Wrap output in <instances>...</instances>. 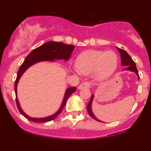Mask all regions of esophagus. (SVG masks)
Masks as SVG:
<instances>
[{"label": "esophagus", "mask_w": 151, "mask_h": 151, "mask_svg": "<svg viewBox=\"0 0 151 151\" xmlns=\"http://www.w3.org/2000/svg\"><path fill=\"white\" fill-rule=\"evenodd\" d=\"M91 85V82H82V84H80L79 86L78 87V88L82 89V88H90Z\"/></svg>", "instance_id": "1"}]
</instances>
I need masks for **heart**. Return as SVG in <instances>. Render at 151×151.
<instances>
[{"mask_svg": "<svg viewBox=\"0 0 151 151\" xmlns=\"http://www.w3.org/2000/svg\"><path fill=\"white\" fill-rule=\"evenodd\" d=\"M77 68L82 74L94 73L97 80H104L113 75L118 65V57L112 50H88L82 52L77 58Z\"/></svg>", "mask_w": 151, "mask_h": 151, "instance_id": "1", "label": "heart"}]
</instances>
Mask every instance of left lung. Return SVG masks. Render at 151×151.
<instances>
[{"label": "left lung", "instance_id": "1", "mask_svg": "<svg viewBox=\"0 0 151 151\" xmlns=\"http://www.w3.org/2000/svg\"><path fill=\"white\" fill-rule=\"evenodd\" d=\"M117 49H118L119 52V54H120L121 55V60H122L121 61V63H122V66H127V68L125 69V70H130V71L132 72H134V73H135L136 74H137V76L139 77L138 71V69H137V67H136L135 63L133 61V60L132 59V57L128 54V53L125 51V50H122V49H120V48H118V47H117ZM93 99H94V95H92L91 97L90 101H89V103L88 104V106H87L88 112L89 115H90L92 118L98 121V122H101V121H100L98 119L96 118V117L94 116V115L93 114V112H92L91 110V104H92V101H93Z\"/></svg>", "mask_w": 151, "mask_h": 151}]
</instances>
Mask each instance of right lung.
<instances>
[{"label": "right lung", "instance_id": "right-lung-1", "mask_svg": "<svg viewBox=\"0 0 151 151\" xmlns=\"http://www.w3.org/2000/svg\"><path fill=\"white\" fill-rule=\"evenodd\" d=\"M74 48L75 46H73V45H66V44H64L63 42L48 41V42L45 43L41 46L37 47V48L34 49L26 57V60L22 63V64L21 65L19 69L18 73H17V79L15 81L14 89H15L16 93V102H17L19 111L20 112L21 114L24 116L26 119L35 122H46L54 119L62 112L63 109V107L66 105V103L67 101L68 98H69V96L73 94V92L76 91V87L69 88L68 89H66L63 100L62 104H61L59 110L56 113H54V115L45 117V118H32V117H30L28 115H26V113L22 111V108H21L20 105H19L18 98H17V88L19 80L20 77L22 76V75L23 74L24 72L26 71L29 66L36 63L41 62V61H54L55 60H65L66 61H67L69 59L70 56H71Z\"/></svg>", "mask_w": 151, "mask_h": 151}]
</instances>
